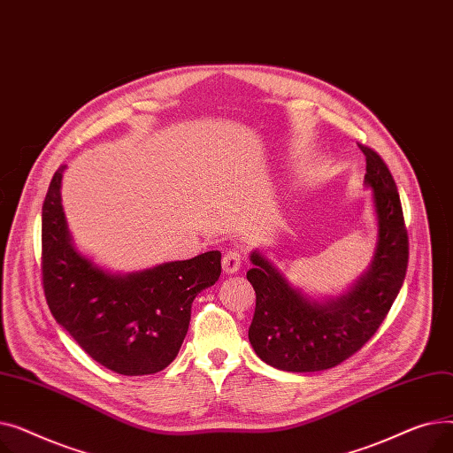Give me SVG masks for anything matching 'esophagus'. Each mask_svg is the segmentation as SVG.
<instances>
[{
	"instance_id": "obj_1",
	"label": "esophagus",
	"mask_w": 453,
	"mask_h": 453,
	"mask_svg": "<svg viewBox=\"0 0 453 453\" xmlns=\"http://www.w3.org/2000/svg\"><path fill=\"white\" fill-rule=\"evenodd\" d=\"M241 265H242V258H241V253L236 251H227L222 258V270L226 275H233L239 272Z\"/></svg>"
}]
</instances>
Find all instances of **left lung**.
I'll list each match as a JSON object with an SVG mask.
<instances>
[{
  "label": "left lung",
  "mask_w": 453,
  "mask_h": 453,
  "mask_svg": "<svg viewBox=\"0 0 453 453\" xmlns=\"http://www.w3.org/2000/svg\"><path fill=\"white\" fill-rule=\"evenodd\" d=\"M365 154V187L372 190L378 224L369 268L349 290L316 299L287 279L260 250L246 273L257 296L248 332L257 356L288 372H314L336 367L358 352L386 319L408 270V231L395 180L374 150Z\"/></svg>",
  "instance_id": "8db88e82"
}]
</instances>
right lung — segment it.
<instances>
[{
    "label": "right lung",
    "mask_w": 453,
    "mask_h": 453,
    "mask_svg": "<svg viewBox=\"0 0 453 453\" xmlns=\"http://www.w3.org/2000/svg\"><path fill=\"white\" fill-rule=\"evenodd\" d=\"M55 173L42 207V279L57 323L106 369L141 376L163 371L180 352L195 297L222 273L220 251L113 273L81 253Z\"/></svg>",
    "instance_id": "right-lung-1"
}]
</instances>
